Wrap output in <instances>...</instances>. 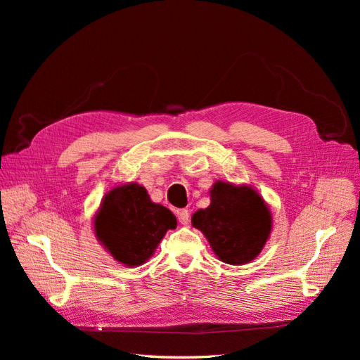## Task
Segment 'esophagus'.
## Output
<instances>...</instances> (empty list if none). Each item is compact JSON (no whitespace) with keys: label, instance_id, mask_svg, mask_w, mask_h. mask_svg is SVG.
Returning a JSON list of instances; mask_svg holds the SVG:
<instances>
[{"label":"esophagus","instance_id":"1","mask_svg":"<svg viewBox=\"0 0 360 360\" xmlns=\"http://www.w3.org/2000/svg\"><path fill=\"white\" fill-rule=\"evenodd\" d=\"M177 217H179V221H180L181 225H188L191 222V213L186 209L177 210Z\"/></svg>","mask_w":360,"mask_h":360}]
</instances>
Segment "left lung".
Here are the masks:
<instances>
[{
  "instance_id": "1",
  "label": "left lung",
  "mask_w": 360,
  "mask_h": 360,
  "mask_svg": "<svg viewBox=\"0 0 360 360\" xmlns=\"http://www.w3.org/2000/svg\"><path fill=\"white\" fill-rule=\"evenodd\" d=\"M212 204L192 216L214 254L228 264H245L263 249L271 230V217L263 198L248 186L217 181Z\"/></svg>"
}]
</instances>
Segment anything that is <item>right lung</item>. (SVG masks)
Segmentation results:
<instances>
[{
	"mask_svg": "<svg viewBox=\"0 0 360 360\" xmlns=\"http://www.w3.org/2000/svg\"><path fill=\"white\" fill-rule=\"evenodd\" d=\"M177 226L167 207L151 202L136 183L106 195L94 221V231L112 257L126 266H139L153 255L168 230Z\"/></svg>",
	"mask_w": 360,
	"mask_h": 360,
	"instance_id": "obj_1",
	"label": "right lung"
}]
</instances>
